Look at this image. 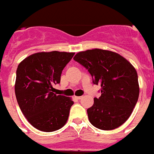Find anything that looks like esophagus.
<instances>
[{
	"label": "esophagus",
	"instance_id": "obj_1",
	"mask_svg": "<svg viewBox=\"0 0 154 154\" xmlns=\"http://www.w3.org/2000/svg\"><path fill=\"white\" fill-rule=\"evenodd\" d=\"M75 98H76L77 99H81L82 98H83V97H82V96H76Z\"/></svg>",
	"mask_w": 154,
	"mask_h": 154
}]
</instances>
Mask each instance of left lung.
I'll return each instance as SVG.
<instances>
[{"mask_svg":"<svg viewBox=\"0 0 154 154\" xmlns=\"http://www.w3.org/2000/svg\"><path fill=\"white\" fill-rule=\"evenodd\" d=\"M88 69L93 83L101 86V96L87 109L89 121L101 130H113L127 121L139 95L138 74L127 59L113 51L95 48L73 58Z\"/></svg>","mask_w":154,"mask_h":154,"instance_id":"obj_1","label":"left lung"}]
</instances>
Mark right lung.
Listing matches in <instances>:
<instances>
[{"instance_id":"obj_1","label":"right lung","mask_w":154,"mask_h":154,"mask_svg":"<svg viewBox=\"0 0 154 154\" xmlns=\"http://www.w3.org/2000/svg\"><path fill=\"white\" fill-rule=\"evenodd\" d=\"M74 52L53 51L29 55L18 66L15 92L27 121L40 131L59 130L66 123L73 102L54 93L60 83L62 71Z\"/></svg>"}]
</instances>
